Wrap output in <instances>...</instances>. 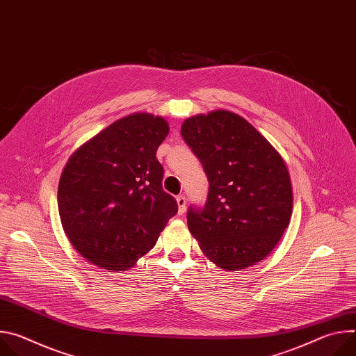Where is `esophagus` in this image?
Wrapping results in <instances>:
<instances>
[{"label": "esophagus", "mask_w": 356, "mask_h": 356, "mask_svg": "<svg viewBox=\"0 0 356 356\" xmlns=\"http://www.w3.org/2000/svg\"><path fill=\"white\" fill-rule=\"evenodd\" d=\"M176 201H177V206H179V214H183L186 211V197L183 194H180V195H177Z\"/></svg>", "instance_id": "esophagus-1"}]
</instances>
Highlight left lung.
<instances>
[{
    "mask_svg": "<svg viewBox=\"0 0 356 356\" xmlns=\"http://www.w3.org/2000/svg\"><path fill=\"white\" fill-rule=\"evenodd\" d=\"M181 136L204 169V207L187 210L190 232L217 266L241 270L265 259L293 210L287 168L242 117L218 110L187 118Z\"/></svg>",
    "mask_w": 356,
    "mask_h": 356,
    "instance_id": "8db88e82",
    "label": "left lung"
}]
</instances>
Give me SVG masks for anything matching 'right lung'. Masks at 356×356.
<instances>
[{
	"label": "right lung",
	"mask_w": 356,
	"mask_h": 356,
	"mask_svg": "<svg viewBox=\"0 0 356 356\" xmlns=\"http://www.w3.org/2000/svg\"><path fill=\"white\" fill-rule=\"evenodd\" d=\"M169 134L162 117L132 114L101 131L67 161L58 188L60 221L91 264L125 270L155 246L177 201L162 187L156 150Z\"/></svg>",
	"instance_id": "1"
}]
</instances>
